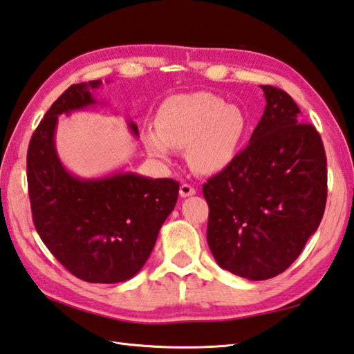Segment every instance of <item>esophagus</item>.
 Segmentation results:
<instances>
[{
    "label": "esophagus",
    "mask_w": 354,
    "mask_h": 354,
    "mask_svg": "<svg viewBox=\"0 0 354 354\" xmlns=\"http://www.w3.org/2000/svg\"><path fill=\"white\" fill-rule=\"evenodd\" d=\"M195 194H196V190L194 185H190V184H183L181 187H179V195H181V198H187V196H192Z\"/></svg>",
    "instance_id": "obj_1"
}]
</instances>
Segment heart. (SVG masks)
<instances>
[{
	"mask_svg": "<svg viewBox=\"0 0 354 354\" xmlns=\"http://www.w3.org/2000/svg\"><path fill=\"white\" fill-rule=\"evenodd\" d=\"M248 128L240 106L212 93L176 94L159 108L158 128L144 133L151 156L167 159L173 150L187 147L192 169L201 175H215L232 162Z\"/></svg>",
	"mask_w": 354,
	"mask_h": 354,
	"instance_id": "1",
	"label": "heart"
}]
</instances>
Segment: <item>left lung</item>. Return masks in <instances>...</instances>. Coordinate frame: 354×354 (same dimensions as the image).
<instances>
[{
    "label": "left lung",
    "instance_id": "1",
    "mask_svg": "<svg viewBox=\"0 0 354 354\" xmlns=\"http://www.w3.org/2000/svg\"><path fill=\"white\" fill-rule=\"evenodd\" d=\"M266 106L246 149L203 185L207 244L223 269L272 279L300 255L322 221L326 156L316 128L279 88L260 85Z\"/></svg>",
    "mask_w": 354,
    "mask_h": 354
}]
</instances>
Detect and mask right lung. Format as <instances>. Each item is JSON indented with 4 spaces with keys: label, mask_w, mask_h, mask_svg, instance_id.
Here are the masks:
<instances>
[{
    "label": "right lung",
    "mask_w": 354,
    "mask_h": 354,
    "mask_svg": "<svg viewBox=\"0 0 354 354\" xmlns=\"http://www.w3.org/2000/svg\"><path fill=\"white\" fill-rule=\"evenodd\" d=\"M100 85L69 86L44 114L29 144L28 187L35 229L55 259L89 283H120L149 260L179 184L124 170L82 178L63 165L55 147L59 115L99 105L93 93ZM127 125L138 138V125Z\"/></svg>",
    "instance_id": "1"
}]
</instances>
